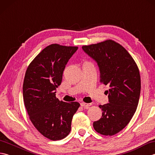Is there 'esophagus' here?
I'll return each instance as SVG.
<instances>
[{
	"mask_svg": "<svg viewBox=\"0 0 155 155\" xmlns=\"http://www.w3.org/2000/svg\"><path fill=\"white\" fill-rule=\"evenodd\" d=\"M81 107H84V108H87L88 107L91 106V104H90V103H82L81 104Z\"/></svg>",
	"mask_w": 155,
	"mask_h": 155,
	"instance_id": "1",
	"label": "esophagus"
}]
</instances>
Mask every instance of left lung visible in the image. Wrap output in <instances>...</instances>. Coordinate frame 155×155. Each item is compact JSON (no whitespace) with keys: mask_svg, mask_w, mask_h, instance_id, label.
Wrapping results in <instances>:
<instances>
[{"mask_svg":"<svg viewBox=\"0 0 155 155\" xmlns=\"http://www.w3.org/2000/svg\"><path fill=\"white\" fill-rule=\"evenodd\" d=\"M82 48L97 61L101 83L110 87L107 91L109 103L98 106L103 114L93 127L103 135L113 136L129 123L136 112L140 93L139 68L126 49L113 40Z\"/></svg>","mask_w":155,"mask_h":155,"instance_id":"obj_1","label":"left lung"}]
</instances>
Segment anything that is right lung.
I'll return each mask as SVG.
<instances>
[{"instance_id":"right-lung-1","label":"right lung","mask_w":155,"mask_h":155,"mask_svg":"<svg viewBox=\"0 0 155 155\" xmlns=\"http://www.w3.org/2000/svg\"><path fill=\"white\" fill-rule=\"evenodd\" d=\"M77 47L52 44L36 57L26 71L23 100L32 123L45 137L58 140L67 137L71 121L80 107L77 102L66 103L56 97L66 64Z\"/></svg>"}]
</instances>
